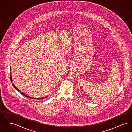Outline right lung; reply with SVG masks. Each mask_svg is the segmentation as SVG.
I'll list each match as a JSON object with an SVG mask.
<instances>
[{
	"label": "right lung",
	"instance_id": "1",
	"mask_svg": "<svg viewBox=\"0 0 132 132\" xmlns=\"http://www.w3.org/2000/svg\"><path fill=\"white\" fill-rule=\"evenodd\" d=\"M10 80H11V82H12V77H11V75L10 76ZM13 86L14 87V88H15L16 90H17L19 92H20L21 94H22L23 95H24V96H25L26 97H28V98H31V99H32V100H34V99H36V100H43V99H44V98H46L47 97V96H46V97H42V98H34V97H30V96H28V95H26V94H24V93H23L22 92H21L20 90H19V89L18 88H17L13 84H12Z\"/></svg>",
	"mask_w": 132,
	"mask_h": 132
}]
</instances>
